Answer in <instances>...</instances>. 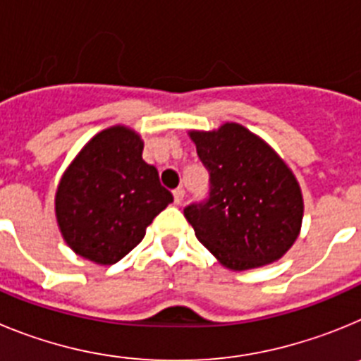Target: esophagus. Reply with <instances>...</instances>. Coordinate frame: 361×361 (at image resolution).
I'll list each match as a JSON object with an SVG mask.
<instances>
[{"instance_id":"esophagus-1","label":"esophagus","mask_w":361,"mask_h":361,"mask_svg":"<svg viewBox=\"0 0 361 361\" xmlns=\"http://www.w3.org/2000/svg\"><path fill=\"white\" fill-rule=\"evenodd\" d=\"M173 199H175V204H180L184 200V190L183 188H177V190H173Z\"/></svg>"}]
</instances>
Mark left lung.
Returning <instances> with one entry per match:
<instances>
[{"label": "left lung", "mask_w": 361, "mask_h": 361, "mask_svg": "<svg viewBox=\"0 0 361 361\" xmlns=\"http://www.w3.org/2000/svg\"><path fill=\"white\" fill-rule=\"evenodd\" d=\"M190 137L209 173L208 197L184 208L200 244L235 271L279 260L298 237L304 216L291 170L237 123Z\"/></svg>", "instance_id": "8db88e82"}]
</instances>
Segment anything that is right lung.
Returning <instances> with one entry per match:
<instances>
[{
	"mask_svg": "<svg viewBox=\"0 0 361 361\" xmlns=\"http://www.w3.org/2000/svg\"><path fill=\"white\" fill-rule=\"evenodd\" d=\"M173 195L157 168L142 161V141L114 126L97 133L63 175L57 224L66 244L95 264L119 262L145 238L146 228Z\"/></svg>",
	"mask_w": 361,
	"mask_h": 361,
	"instance_id": "right-lung-1",
	"label": "right lung"
}]
</instances>
